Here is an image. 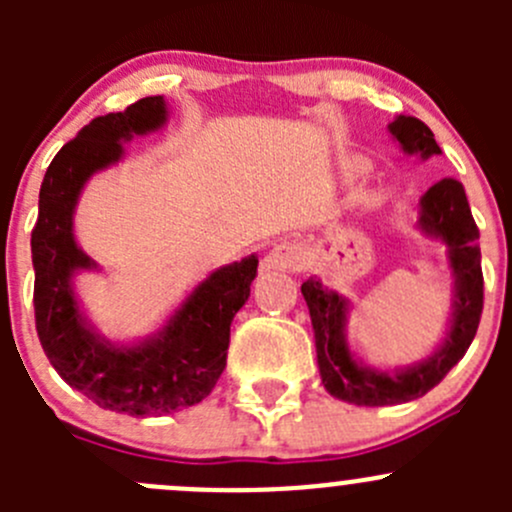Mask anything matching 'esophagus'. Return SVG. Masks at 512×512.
<instances>
[{
    "instance_id": "34e87169",
    "label": "esophagus",
    "mask_w": 512,
    "mask_h": 512,
    "mask_svg": "<svg viewBox=\"0 0 512 512\" xmlns=\"http://www.w3.org/2000/svg\"><path fill=\"white\" fill-rule=\"evenodd\" d=\"M299 257H302V252H299V247L294 245V242H275V245L270 247V252L262 257L260 270L265 272V275H270V272H292L297 270Z\"/></svg>"
}]
</instances>
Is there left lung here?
I'll return each instance as SVG.
<instances>
[{"label":"left lung","instance_id":"8db88e82","mask_svg":"<svg viewBox=\"0 0 512 512\" xmlns=\"http://www.w3.org/2000/svg\"><path fill=\"white\" fill-rule=\"evenodd\" d=\"M391 136L404 153L428 160L441 156L431 128L414 116H399L389 123ZM418 227L426 237L443 242L448 250V265L453 272V312L448 332L431 356L406 366L384 371L354 359L347 344L349 299L327 289L319 280L302 285L304 302L309 307L317 344V364L322 384L334 399L354 406H391L421 399L441 384L443 376L463 359L478 332L483 312V272H480L478 227L468 208L466 190L458 180L443 178L426 190L421 198Z\"/></svg>","mask_w":512,"mask_h":512}]
</instances>
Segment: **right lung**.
Instances as JSON below:
<instances>
[{"instance_id": "right-lung-1", "label": "right lung", "mask_w": 512, "mask_h": 512, "mask_svg": "<svg viewBox=\"0 0 512 512\" xmlns=\"http://www.w3.org/2000/svg\"><path fill=\"white\" fill-rule=\"evenodd\" d=\"M168 121L163 96H146L121 113L98 116L46 168L32 230L36 334L51 366L71 389L101 409L165 416L200 404L227 364L232 317L250 297L257 257L210 272L168 322L136 344H113L81 312L74 277L98 265L76 245L79 195L98 170L123 158V141Z\"/></svg>"}]
</instances>
